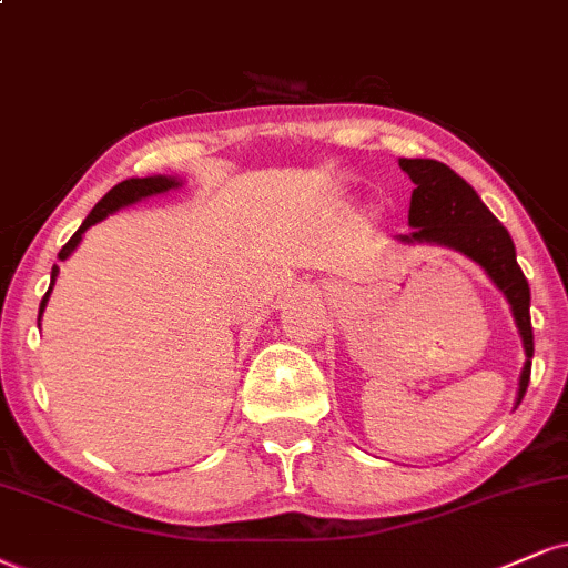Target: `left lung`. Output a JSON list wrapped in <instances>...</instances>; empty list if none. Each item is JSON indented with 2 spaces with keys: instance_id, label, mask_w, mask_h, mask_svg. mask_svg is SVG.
<instances>
[{
  "instance_id": "obj_1",
  "label": "left lung",
  "mask_w": 568,
  "mask_h": 568,
  "mask_svg": "<svg viewBox=\"0 0 568 568\" xmlns=\"http://www.w3.org/2000/svg\"><path fill=\"white\" fill-rule=\"evenodd\" d=\"M400 168L408 173L413 184L410 210H408V234H397L395 240L403 244H432V247H447L460 252L474 261L508 300L514 313L516 328L521 334L524 363L519 376V392L516 405L521 403L524 392L529 387L531 355H535V334H531L529 318V284L516 263V247L506 226L489 213V207L466 184L453 168L437 160L400 158Z\"/></svg>"
}]
</instances>
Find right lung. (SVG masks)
<instances>
[{"instance_id":"add662e5","label":"right lung","mask_w":568,"mask_h":568,"mask_svg":"<svg viewBox=\"0 0 568 568\" xmlns=\"http://www.w3.org/2000/svg\"><path fill=\"white\" fill-rule=\"evenodd\" d=\"M179 186H181V181L176 176H146V179H125V181H121V184H115L108 194H104L100 202H97L94 207H91V213L87 215V221H83L81 226H79V231H75V234L70 236L68 244L60 250L58 257H60V261H68V257L73 255V250L81 244L83 234H87V229L94 226V223L104 221V219H108V215L118 213V210H121V207L136 205V202H142L146 197H158V194H165V192H171V189H179ZM58 273H60V265H52V278H49V290H47V295H44V300H41V305H39V321H41V316H44V307L49 303V295H52L54 282H58Z\"/></svg>"}]
</instances>
